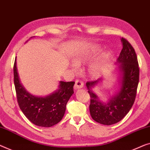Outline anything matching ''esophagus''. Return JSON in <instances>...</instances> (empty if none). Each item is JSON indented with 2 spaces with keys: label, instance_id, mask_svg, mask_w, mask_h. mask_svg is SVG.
<instances>
[{
  "label": "esophagus",
  "instance_id": "1",
  "mask_svg": "<svg viewBox=\"0 0 150 150\" xmlns=\"http://www.w3.org/2000/svg\"><path fill=\"white\" fill-rule=\"evenodd\" d=\"M83 81L79 79L76 80L75 83V89H77L83 88Z\"/></svg>",
  "mask_w": 150,
  "mask_h": 150
}]
</instances>
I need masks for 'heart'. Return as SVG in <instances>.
I'll use <instances>...</instances> for the list:
<instances>
[{"label":"heart","instance_id":"obj_1","mask_svg":"<svg viewBox=\"0 0 150 150\" xmlns=\"http://www.w3.org/2000/svg\"><path fill=\"white\" fill-rule=\"evenodd\" d=\"M102 47L98 45L91 46L87 48L78 51L73 57V62L75 65L80 66L83 64L91 61L101 52ZM111 58V52L106 51L91 64L89 68V75L91 78H97L102 74L108 65ZM74 71L77 70V67L73 65Z\"/></svg>","mask_w":150,"mask_h":150}]
</instances>
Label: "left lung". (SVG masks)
<instances>
[{
  "label": "left lung",
  "instance_id": "obj_1",
  "mask_svg": "<svg viewBox=\"0 0 150 150\" xmlns=\"http://www.w3.org/2000/svg\"><path fill=\"white\" fill-rule=\"evenodd\" d=\"M122 49L117 59L120 64V87L105 103L92 91L93 88L102 81V78L86 83L90 96L89 112L96 122L111 125L120 121L131 110L135 100L139 83V69L135 51L126 39L122 38Z\"/></svg>",
  "mask_w": 150,
  "mask_h": 150
}]
</instances>
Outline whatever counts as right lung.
<instances>
[{"mask_svg": "<svg viewBox=\"0 0 150 150\" xmlns=\"http://www.w3.org/2000/svg\"><path fill=\"white\" fill-rule=\"evenodd\" d=\"M16 59L13 73L17 102L24 115L35 125L50 127L62 120L66 105L73 91L74 81L59 82V89L45 97L33 96L26 91L18 75Z\"/></svg>", "mask_w": 150, "mask_h": 150, "instance_id": "right-lung-1", "label": "right lung"}]
</instances>
